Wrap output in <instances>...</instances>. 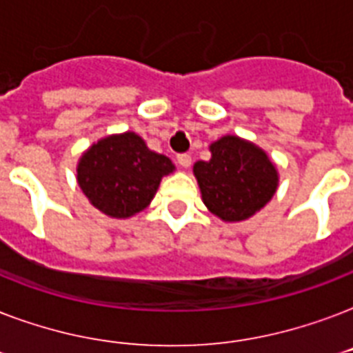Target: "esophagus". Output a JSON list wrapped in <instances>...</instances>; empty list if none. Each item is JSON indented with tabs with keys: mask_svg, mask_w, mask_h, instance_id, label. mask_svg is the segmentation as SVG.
I'll return each mask as SVG.
<instances>
[{
	"mask_svg": "<svg viewBox=\"0 0 353 353\" xmlns=\"http://www.w3.org/2000/svg\"><path fill=\"white\" fill-rule=\"evenodd\" d=\"M177 163H179V166H183V168H188V166L192 165V157L188 154L177 155Z\"/></svg>",
	"mask_w": 353,
	"mask_h": 353,
	"instance_id": "obj_1",
	"label": "esophagus"
}]
</instances>
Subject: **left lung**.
Masks as SVG:
<instances>
[{"label":"left lung","instance_id":"8db88e82","mask_svg":"<svg viewBox=\"0 0 353 353\" xmlns=\"http://www.w3.org/2000/svg\"><path fill=\"white\" fill-rule=\"evenodd\" d=\"M209 150L210 159L192 168L205 207L221 221L249 220L276 192V165L265 150L238 135H223Z\"/></svg>","mask_w":353,"mask_h":353}]
</instances>
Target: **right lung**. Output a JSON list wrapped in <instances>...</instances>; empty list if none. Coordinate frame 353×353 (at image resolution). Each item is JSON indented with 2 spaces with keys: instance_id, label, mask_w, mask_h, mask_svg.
<instances>
[{
  "instance_id": "1",
  "label": "right lung",
  "mask_w": 353,
  "mask_h": 353,
  "mask_svg": "<svg viewBox=\"0 0 353 353\" xmlns=\"http://www.w3.org/2000/svg\"><path fill=\"white\" fill-rule=\"evenodd\" d=\"M176 170L166 155L150 150L135 132L99 139L77 165V181L102 214L126 220L154 199L161 179Z\"/></svg>"
}]
</instances>
